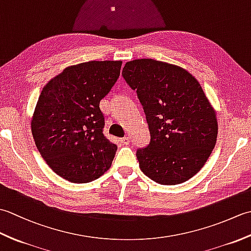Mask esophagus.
Instances as JSON below:
<instances>
[{"instance_id": "34e87169", "label": "esophagus", "mask_w": 251, "mask_h": 251, "mask_svg": "<svg viewBox=\"0 0 251 251\" xmlns=\"http://www.w3.org/2000/svg\"><path fill=\"white\" fill-rule=\"evenodd\" d=\"M121 141V143L123 146H127V145H129V142H130V139L128 137H124V138H122V139L120 140Z\"/></svg>"}]
</instances>
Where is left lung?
I'll use <instances>...</instances> for the list:
<instances>
[{
	"mask_svg": "<svg viewBox=\"0 0 251 251\" xmlns=\"http://www.w3.org/2000/svg\"><path fill=\"white\" fill-rule=\"evenodd\" d=\"M122 75L136 90L151 135L137 151L142 173L159 184L185 182L217 141L216 111L201 84L183 68L150 58L126 62Z\"/></svg>",
	"mask_w": 251,
	"mask_h": 251,
	"instance_id": "left-lung-1",
	"label": "left lung"
}]
</instances>
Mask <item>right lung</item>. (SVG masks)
<instances>
[{"instance_id":"add662e5","label":"right lung","mask_w":251,"mask_h":251,"mask_svg":"<svg viewBox=\"0 0 251 251\" xmlns=\"http://www.w3.org/2000/svg\"><path fill=\"white\" fill-rule=\"evenodd\" d=\"M122 61H88L66 68L42 89L31 121L37 150L47 165L73 183L98 179L117 147L103 135L100 100L120 76Z\"/></svg>"}]
</instances>
